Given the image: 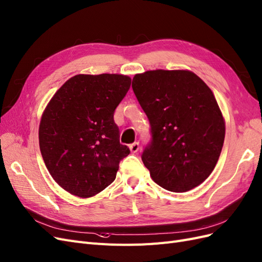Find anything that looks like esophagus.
Returning a JSON list of instances; mask_svg holds the SVG:
<instances>
[{
  "label": "esophagus",
  "mask_w": 262,
  "mask_h": 262,
  "mask_svg": "<svg viewBox=\"0 0 262 262\" xmlns=\"http://www.w3.org/2000/svg\"><path fill=\"white\" fill-rule=\"evenodd\" d=\"M130 150L132 153H137L138 150H139V148H140V144H139V142H134V143H132V144H130Z\"/></svg>",
  "instance_id": "34e87169"
}]
</instances>
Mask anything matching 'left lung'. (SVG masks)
Here are the masks:
<instances>
[{"instance_id": "8db88e82", "label": "left lung", "mask_w": 262, "mask_h": 262, "mask_svg": "<svg viewBox=\"0 0 262 262\" xmlns=\"http://www.w3.org/2000/svg\"><path fill=\"white\" fill-rule=\"evenodd\" d=\"M132 89L150 125L141 157L158 186L186 192L207 179L219 161L225 123L215 97L190 71H147Z\"/></svg>"}]
</instances>
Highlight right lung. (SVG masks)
I'll return each mask as SVG.
<instances>
[{
    "label": "right lung",
    "instance_id": "add662e5",
    "mask_svg": "<svg viewBox=\"0 0 262 262\" xmlns=\"http://www.w3.org/2000/svg\"><path fill=\"white\" fill-rule=\"evenodd\" d=\"M130 85L125 75L78 74L47 106L39 146L50 175L68 192L93 196L116 179L119 163L130 149L120 144L114 114Z\"/></svg>",
    "mask_w": 262,
    "mask_h": 262
}]
</instances>
